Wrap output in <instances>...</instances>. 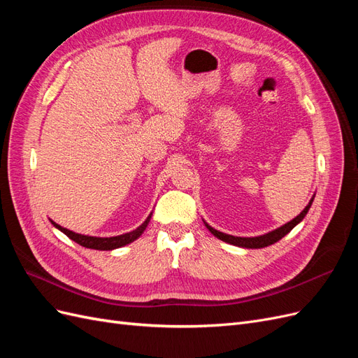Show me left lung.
Wrapping results in <instances>:
<instances>
[{
    "mask_svg": "<svg viewBox=\"0 0 358 358\" xmlns=\"http://www.w3.org/2000/svg\"><path fill=\"white\" fill-rule=\"evenodd\" d=\"M312 201H313V199H310V201H309V204L306 206V208L303 209L301 213L297 215L296 218L292 220V221L287 222V224L282 225V227H279V229H276V230H273V231H270V233L263 234V236H258V237H236V236H230V234L221 233V231H218V230L212 229V227L208 225L206 222H204V224H206V227H208L209 231H210L215 237H218V239H221V241H224V242H227V243H231V245L241 246V248H252V249H254V248H255V249H257V248H266V246H268V245L276 243L278 241L282 239V237H284L285 234H288L292 229H294V227L306 216V213H308V210H309V208H310Z\"/></svg>",
    "mask_w": 358,
    "mask_h": 358,
    "instance_id": "1",
    "label": "left lung"
}]
</instances>
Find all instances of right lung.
<instances>
[{
    "mask_svg": "<svg viewBox=\"0 0 358 358\" xmlns=\"http://www.w3.org/2000/svg\"><path fill=\"white\" fill-rule=\"evenodd\" d=\"M150 216H152V213H150L146 221L138 227V229L129 231V233H125V234H121V236H115V237H94V236H83V234H79V233H74V231H70L67 229H64V227L58 225L57 222L52 224L57 227L58 230H61L64 234L69 236L71 241H74L76 243H79L80 246H85V248H90V249H100V251H110V249H116V248H121L124 245H128L134 242L137 237L142 236V233L146 230V227L150 221Z\"/></svg>",
    "mask_w": 358,
    "mask_h": 358,
    "instance_id": "add662e5",
    "label": "right lung"
}]
</instances>
